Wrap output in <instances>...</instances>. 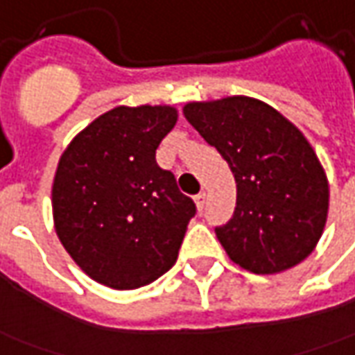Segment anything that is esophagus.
Returning a JSON list of instances; mask_svg holds the SVG:
<instances>
[{
	"instance_id": "obj_1",
	"label": "esophagus",
	"mask_w": 355,
	"mask_h": 355,
	"mask_svg": "<svg viewBox=\"0 0 355 355\" xmlns=\"http://www.w3.org/2000/svg\"><path fill=\"white\" fill-rule=\"evenodd\" d=\"M205 199H207V193L201 191L199 195H195V202H197V209L202 210V207H205Z\"/></svg>"
}]
</instances>
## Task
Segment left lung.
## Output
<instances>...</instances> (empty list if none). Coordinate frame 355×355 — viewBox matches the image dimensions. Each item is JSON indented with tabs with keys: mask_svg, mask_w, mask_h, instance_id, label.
<instances>
[{
	"mask_svg": "<svg viewBox=\"0 0 355 355\" xmlns=\"http://www.w3.org/2000/svg\"><path fill=\"white\" fill-rule=\"evenodd\" d=\"M183 114L236 180L234 216L214 228L230 259L255 275L302 263L321 238L329 212L327 175L302 131L248 96L191 102Z\"/></svg>",
	"mask_w": 355,
	"mask_h": 355,
	"instance_id": "left-lung-1",
	"label": "left lung"
}]
</instances>
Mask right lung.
<instances>
[{
  "label": "right lung",
  "instance_id": "right-lung-1",
  "mask_svg": "<svg viewBox=\"0 0 355 355\" xmlns=\"http://www.w3.org/2000/svg\"><path fill=\"white\" fill-rule=\"evenodd\" d=\"M170 106H119L73 139L58 164V238L96 282L133 290L168 272L197 207L156 148L175 125Z\"/></svg>",
  "mask_w": 355,
  "mask_h": 355
}]
</instances>
